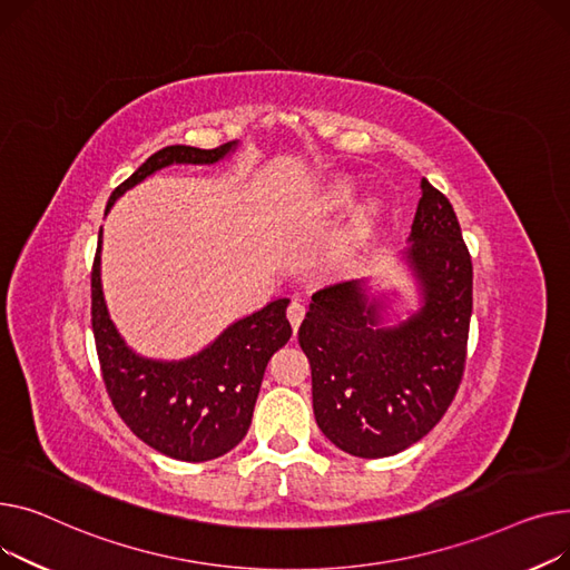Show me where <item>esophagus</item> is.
<instances>
[{
    "instance_id": "34e87169",
    "label": "esophagus",
    "mask_w": 570,
    "mask_h": 570,
    "mask_svg": "<svg viewBox=\"0 0 570 570\" xmlns=\"http://www.w3.org/2000/svg\"><path fill=\"white\" fill-rule=\"evenodd\" d=\"M304 315H306V308L298 304V301H292L289 304V308H287V320H289V324H292V328H294V333L298 331V326H301V322H304Z\"/></svg>"
}]
</instances>
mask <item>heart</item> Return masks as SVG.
<instances>
[{
    "instance_id": "heart-1",
    "label": "heart",
    "mask_w": 570,
    "mask_h": 570,
    "mask_svg": "<svg viewBox=\"0 0 570 570\" xmlns=\"http://www.w3.org/2000/svg\"><path fill=\"white\" fill-rule=\"evenodd\" d=\"M352 195H354L352 186H350L347 181H338L336 186L331 188V195H328V205H331V207H341V205H347V203H352Z\"/></svg>"
}]
</instances>
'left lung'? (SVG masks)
Here are the masks:
<instances>
[{
	"label": "left lung",
	"instance_id": "left-lung-1",
	"mask_svg": "<svg viewBox=\"0 0 570 570\" xmlns=\"http://www.w3.org/2000/svg\"><path fill=\"white\" fill-rule=\"evenodd\" d=\"M405 259L421 308L384 326L382 298L363 278L313 294L298 345L313 371L320 430L356 458L405 451L440 423L453 403L472 320V257L444 193L421 179Z\"/></svg>",
	"mask_w": 570,
	"mask_h": 570
}]
</instances>
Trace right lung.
<instances>
[{
    "mask_svg": "<svg viewBox=\"0 0 570 570\" xmlns=\"http://www.w3.org/2000/svg\"><path fill=\"white\" fill-rule=\"evenodd\" d=\"M237 149L173 145L149 156L119 184L117 199L167 165H212ZM289 298L229 324L203 352L181 361H154L132 352L115 328L100 287V232L91 266V328L106 391L121 421L158 453L186 460H214L237 446L250 428L266 363L292 336L285 317Z\"/></svg>",
    "mask_w": 570,
    "mask_h": 570,
    "instance_id": "1",
    "label": "right lung"
}]
</instances>
